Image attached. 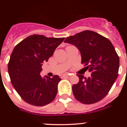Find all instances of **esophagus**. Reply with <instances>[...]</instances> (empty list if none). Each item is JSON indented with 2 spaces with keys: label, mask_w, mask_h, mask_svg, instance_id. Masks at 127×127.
<instances>
[{
  "label": "esophagus",
  "mask_w": 127,
  "mask_h": 127,
  "mask_svg": "<svg viewBox=\"0 0 127 127\" xmlns=\"http://www.w3.org/2000/svg\"><path fill=\"white\" fill-rule=\"evenodd\" d=\"M69 77V75H67V74H63V75H61V77L64 78V77Z\"/></svg>",
  "instance_id": "obj_1"
}]
</instances>
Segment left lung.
Segmentation results:
<instances>
[{
  "mask_svg": "<svg viewBox=\"0 0 127 127\" xmlns=\"http://www.w3.org/2000/svg\"><path fill=\"white\" fill-rule=\"evenodd\" d=\"M64 42L77 47L82 64L92 72L88 78L77 75L79 82L72 86L74 97L80 103L90 104L104 98L118 76L119 58L107 38L92 31H84L67 37Z\"/></svg>",
  "mask_w": 127,
  "mask_h": 127,
  "instance_id": "obj_1",
  "label": "left lung"
}]
</instances>
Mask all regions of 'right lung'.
Masks as SVG:
<instances>
[{
	"mask_svg": "<svg viewBox=\"0 0 127 127\" xmlns=\"http://www.w3.org/2000/svg\"><path fill=\"white\" fill-rule=\"evenodd\" d=\"M64 37H46L34 34L16 45L10 56L8 71L13 86L26 103L35 106L50 103L55 98L58 75H40L42 66L53 55Z\"/></svg>",
	"mask_w": 127,
	"mask_h": 127,
	"instance_id": "obj_1",
	"label": "right lung"
}]
</instances>
